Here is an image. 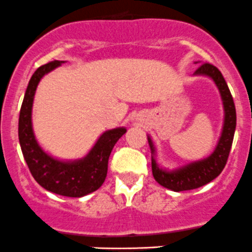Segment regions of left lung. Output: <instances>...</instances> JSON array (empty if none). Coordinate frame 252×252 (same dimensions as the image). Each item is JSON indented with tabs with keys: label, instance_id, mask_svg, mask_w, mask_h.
Masks as SVG:
<instances>
[{
	"label": "left lung",
	"instance_id": "8db88e82",
	"mask_svg": "<svg viewBox=\"0 0 252 252\" xmlns=\"http://www.w3.org/2000/svg\"><path fill=\"white\" fill-rule=\"evenodd\" d=\"M195 74H205V76L211 77L218 87L221 100H223L224 113H225L224 126L216 149L208 158L203 159V160L191 163L175 171H165L159 168L158 164L156 163V159L152 157V173H153L157 183L160 184L164 188L176 191V192L201 188L214 180L223 171L226 160H228L231 144H233L234 132H235L236 126V111L233 96H231L228 84H226L224 77L221 76L220 71L213 64L205 62L196 69ZM148 143L151 146L152 154H154V147L149 137Z\"/></svg>",
	"mask_w": 252,
	"mask_h": 252
}]
</instances>
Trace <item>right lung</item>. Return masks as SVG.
Masks as SVG:
<instances>
[{
    "label": "right lung",
    "mask_w": 252,
    "mask_h": 252,
    "mask_svg": "<svg viewBox=\"0 0 252 252\" xmlns=\"http://www.w3.org/2000/svg\"><path fill=\"white\" fill-rule=\"evenodd\" d=\"M61 62L55 60L42 64L32 76L19 113L18 137L27 165L39 185L57 195L82 197L103 185L108 173L109 157L116 142L126 132V128L119 127L104 132L88 156L81 160H57L42 151L32 128L34 94L41 77L60 66Z\"/></svg>",
    "instance_id": "right-lung-1"
}]
</instances>
